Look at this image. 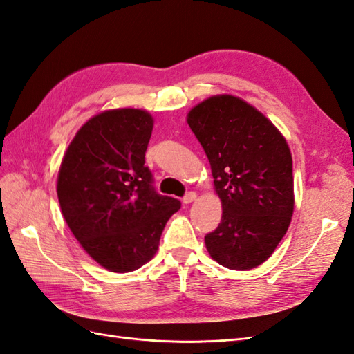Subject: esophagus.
<instances>
[{
  "mask_svg": "<svg viewBox=\"0 0 354 354\" xmlns=\"http://www.w3.org/2000/svg\"><path fill=\"white\" fill-rule=\"evenodd\" d=\"M196 196H198V194L194 193V192H187L185 196L183 198V202H184V204H190V202H193L194 199H196Z\"/></svg>",
  "mask_w": 354,
  "mask_h": 354,
  "instance_id": "obj_1",
  "label": "esophagus"
}]
</instances>
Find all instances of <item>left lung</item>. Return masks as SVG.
Instances as JSON below:
<instances>
[{
	"mask_svg": "<svg viewBox=\"0 0 354 354\" xmlns=\"http://www.w3.org/2000/svg\"><path fill=\"white\" fill-rule=\"evenodd\" d=\"M187 123L208 156L222 221L205 236L219 265L248 270L266 261L293 213L292 155L280 131L250 103L213 95L196 104Z\"/></svg>",
	"mask_w": 354,
	"mask_h": 354,
	"instance_id": "obj_1",
	"label": "left lung"
}]
</instances>
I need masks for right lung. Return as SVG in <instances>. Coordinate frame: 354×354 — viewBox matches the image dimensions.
<instances>
[{"label": "right lung", "mask_w": 354, "mask_h": 354, "mask_svg": "<svg viewBox=\"0 0 354 354\" xmlns=\"http://www.w3.org/2000/svg\"><path fill=\"white\" fill-rule=\"evenodd\" d=\"M152 129L153 118L142 109L104 111L80 127L59 169L64 219L111 272H131L152 259L165 223L181 208L156 193L145 165Z\"/></svg>", "instance_id": "1"}]
</instances>
